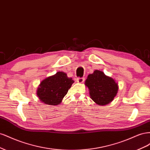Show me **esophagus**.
<instances>
[{
    "label": "esophagus",
    "mask_w": 150,
    "mask_h": 150,
    "mask_svg": "<svg viewBox=\"0 0 150 150\" xmlns=\"http://www.w3.org/2000/svg\"><path fill=\"white\" fill-rule=\"evenodd\" d=\"M84 78H78L76 79V81H77V82L78 83H84Z\"/></svg>",
    "instance_id": "obj_1"
}]
</instances>
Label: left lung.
<instances>
[{
    "label": "left lung",
    "mask_w": 150,
    "mask_h": 150,
    "mask_svg": "<svg viewBox=\"0 0 150 150\" xmlns=\"http://www.w3.org/2000/svg\"><path fill=\"white\" fill-rule=\"evenodd\" d=\"M84 84L89 89L90 98L99 106L112 102L119 88L114 79L99 70H95L93 74H89Z\"/></svg>",
    "instance_id": "1"
}]
</instances>
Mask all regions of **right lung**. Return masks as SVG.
<instances>
[{
  "mask_svg": "<svg viewBox=\"0 0 150 150\" xmlns=\"http://www.w3.org/2000/svg\"><path fill=\"white\" fill-rule=\"evenodd\" d=\"M74 82L65 72L59 71L42 80L36 94L40 101L44 104L57 106L61 104Z\"/></svg>",
  "mask_w": 150,
  "mask_h": 150,
  "instance_id": "obj_1",
  "label": "right lung"
}]
</instances>
